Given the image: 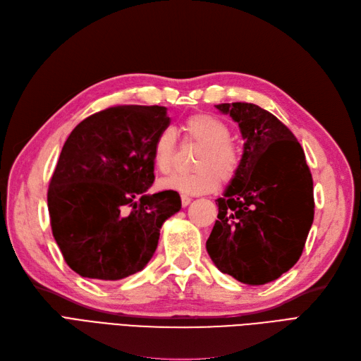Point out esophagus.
I'll return each mask as SVG.
<instances>
[{"label":"esophagus","instance_id":"1","mask_svg":"<svg viewBox=\"0 0 361 361\" xmlns=\"http://www.w3.org/2000/svg\"><path fill=\"white\" fill-rule=\"evenodd\" d=\"M190 201H192V197L189 196V195H181V205L183 207H188L189 204H190Z\"/></svg>","mask_w":361,"mask_h":361}]
</instances>
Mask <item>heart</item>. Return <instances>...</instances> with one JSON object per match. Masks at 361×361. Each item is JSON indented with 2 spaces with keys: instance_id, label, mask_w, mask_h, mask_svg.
I'll use <instances>...</instances> for the list:
<instances>
[{
  "instance_id": "b5f03b06",
  "label": "heart",
  "mask_w": 361,
  "mask_h": 361,
  "mask_svg": "<svg viewBox=\"0 0 361 361\" xmlns=\"http://www.w3.org/2000/svg\"><path fill=\"white\" fill-rule=\"evenodd\" d=\"M184 141L200 144L195 159V172L177 173L160 183L164 189L189 195L216 190L222 183H231L240 171V151L231 141V130L225 121L210 114H195L181 124ZM177 153V139L172 130L160 132L153 147V161L160 173H169Z\"/></svg>"
}]
</instances>
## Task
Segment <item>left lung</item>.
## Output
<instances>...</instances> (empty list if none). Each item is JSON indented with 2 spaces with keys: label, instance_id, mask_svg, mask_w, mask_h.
Listing matches in <instances>:
<instances>
[{
  "label": "left lung",
  "instance_id": "obj_1",
  "mask_svg": "<svg viewBox=\"0 0 361 361\" xmlns=\"http://www.w3.org/2000/svg\"><path fill=\"white\" fill-rule=\"evenodd\" d=\"M238 123L244 139L240 171L216 201L207 252L238 282L276 281L300 259L310 231L313 180L297 137L258 104H216Z\"/></svg>",
  "mask_w": 361,
  "mask_h": 361
}]
</instances>
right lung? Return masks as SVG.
I'll return each instance as SVG.
<instances>
[{"label":"right lung","mask_w":361,"mask_h":361,"mask_svg":"<svg viewBox=\"0 0 361 361\" xmlns=\"http://www.w3.org/2000/svg\"><path fill=\"white\" fill-rule=\"evenodd\" d=\"M165 106L120 104L80 121L61 149L48 189L54 238L79 276L118 281L142 270L160 228L180 212L173 190L148 193Z\"/></svg>","instance_id":"1"}]
</instances>
